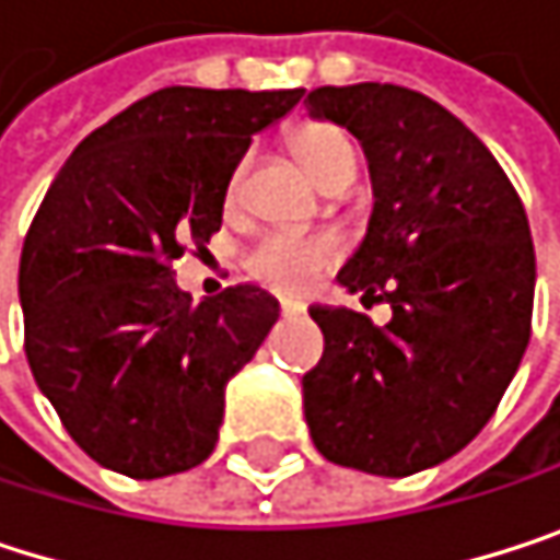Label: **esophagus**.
Listing matches in <instances>:
<instances>
[{
  "label": "esophagus",
  "instance_id": "esophagus-1",
  "mask_svg": "<svg viewBox=\"0 0 560 560\" xmlns=\"http://www.w3.org/2000/svg\"><path fill=\"white\" fill-rule=\"evenodd\" d=\"M282 315H285V318H302V315H305V305H302V302L282 299Z\"/></svg>",
  "mask_w": 560,
  "mask_h": 560
}]
</instances>
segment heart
I'll return each instance as SVG.
<instances>
[{"label":"heart","instance_id":"heart-1","mask_svg":"<svg viewBox=\"0 0 560 560\" xmlns=\"http://www.w3.org/2000/svg\"><path fill=\"white\" fill-rule=\"evenodd\" d=\"M292 143H295L302 166L318 183H325L338 166L358 160V143L351 140L348 130H341L335 124H308L295 133ZM242 176H245V160L235 166V173L229 179V202L238 199ZM338 258H341V242L328 232L271 229L245 252V268L258 278V282L295 295V292H305Z\"/></svg>","mask_w":560,"mask_h":560}]
</instances>
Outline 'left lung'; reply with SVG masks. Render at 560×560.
I'll use <instances>...</instances> for the list:
<instances>
[{
	"mask_svg": "<svg viewBox=\"0 0 560 560\" xmlns=\"http://www.w3.org/2000/svg\"><path fill=\"white\" fill-rule=\"evenodd\" d=\"M312 120L358 137L371 166L368 235L345 292L387 302L390 325L312 305L325 358L305 374L318 453L371 476H413L469 446L495 413L532 335L535 245L489 147L400 84L318 88Z\"/></svg>",
	"mask_w": 560,
	"mask_h": 560,
	"instance_id": "left-lung-1",
	"label": "left lung"
}]
</instances>
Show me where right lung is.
Listing matches in <instances>:
<instances>
[{"label":"right lung","instance_id":"1","mask_svg":"<svg viewBox=\"0 0 560 560\" xmlns=\"http://www.w3.org/2000/svg\"><path fill=\"white\" fill-rule=\"evenodd\" d=\"M305 88H163L88 133L48 186L19 261L25 354L71 440L104 469L163 479L219 440L225 384L278 302L235 285L192 302L170 271L222 225L252 137Z\"/></svg>","mask_w":560,"mask_h":560}]
</instances>
